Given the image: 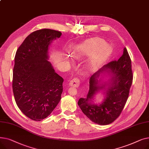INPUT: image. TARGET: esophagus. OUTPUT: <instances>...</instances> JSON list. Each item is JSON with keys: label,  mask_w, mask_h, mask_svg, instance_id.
Segmentation results:
<instances>
[{"label": "esophagus", "mask_w": 149, "mask_h": 149, "mask_svg": "<svg viewBox=\"0 0 149 149\" xmlns=\"http://www.w3.org/2000/svg\"><path fill=\"white\" fill-rule=\"evenodd\" d=\"M80 80L79 79H77V78H75V79H72L69 83L70 86H72L75 88L79 87L80 86Z\"/></svg>", "instance_id": "34e87169"}]
</instances>
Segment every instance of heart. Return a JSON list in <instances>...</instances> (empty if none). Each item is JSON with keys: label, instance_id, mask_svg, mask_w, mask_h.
<instances>
[{"label": "heart", "instance_id": "obj_1", "mask_svg": "<svg viewBox=\"0 0 149 149\" xmlns=\"http://www.w3.org/2000/svg\"><path fill=\"white\" fill-rule=\"evenodd\" d=\"M112 52L111 46L106 43L103 39L93 38L78 46L74 52V56L77 58H81L94 52L88 64L90 70H94L103 64Z\"/></svg>", "mask_w": 149, "mask_h": 149}]
</instances>
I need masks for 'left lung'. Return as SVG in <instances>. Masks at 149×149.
<instances>
[{
  "mask_svg": "<svg viewBox=\"0 0 149 149\" xmlns=\"http://www.w3.org/2000/svg\"><path fill=\"white\" fill-rule=\"evenodd\" d=\"M104 72L110 75V79L104 84H99L100 81L97 79ZM132 81L131 60L127 49L124 48L118 61L109 63L91 77L87 96L80 98L78 104L92 122L100 125L111 124L120 116L124 107ZM103 89L105 91V98L102 103L93 104L91 100L93 97Z\"/></svg>",
  "mask_w": 149,
  "mask_h": 149,
  "instance_id": "1",
  "label": "left lung"
}]
</instances>
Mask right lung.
I'll list each match as a JSON object with an SVG mask.
<instances>
[{"label":"right lung","mask_w":149,"mask_h":149,"mask_svg":"<svg viewBox=\"0 0 149 149\" xmlns=\"http://www.w3.org/2000/svg\"><path fill=\"white\" fill-rule=\"evenodd\" d=\"M61 35L50 29L30 34L17 50L13 69V91L20 110L29 118L41 121L61 100L63 79L48 61L49 46Z\"/></svg>","instance_id":"obj_1"}]
</instances>
